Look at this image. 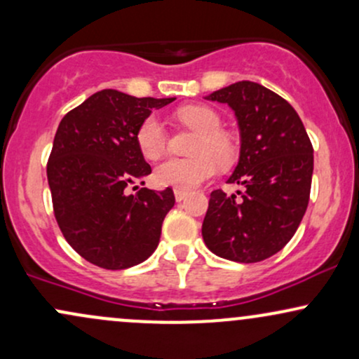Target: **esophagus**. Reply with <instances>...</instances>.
<instances>
[{
    "label": "esophagus",
    "mask_w": 359,
    "mask_h": 359,
    "mask_svg": "<svg viewBox=\"0 0 359 359\" xmlns=\"http://www.w3.org/2000/svg\"><path fill=\"white\" fill-rule=\"evenodd\" d=\"M174 196L177 201H182L187 196V191H184V189H174Z\"/></svg>",
    "instance_id": "esophagus-1"
}]
</instances>
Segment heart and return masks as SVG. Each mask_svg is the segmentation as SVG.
<instances>
[{
    "mask_svg": "<svg viewBox=\"0 0 359 359\" xmlns=\"http://www.w3.org/2000/svg\"><path fill=\"white\" fill-rule=\"evenodd\" d=\"M177 119L185 126L199 131L192 147L191 158H172L158 163L154 180L162 187L192 189L205 182L217 172V167H228L236 160L238 147L231 135L221 130V116L208 106L191 104L177 111ZM137 145L147 158L155 160L165 151L167 131L158 118L150 114L140 123Z\"/></svg>",
    "mask_w": 359,
    "mask_h": 359,
    "instance_id": "1",
    "label": "heart"
}]
</instances>
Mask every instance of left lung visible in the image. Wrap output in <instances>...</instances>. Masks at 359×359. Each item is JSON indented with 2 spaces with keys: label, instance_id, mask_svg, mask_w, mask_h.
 <instances>
[{
  "label": "left lung",
  "instance_id": "1",
  "mask_svg": "<svg viewBox=\"0 0 359 359\" xmlns=\"http://www.w3.org/2000/svg\"><path fill=\"white\" fill-rule=\"evenodd\" d=\"M205 100L226 102L241 135L240 162L229 184L241 197L211 192L203 222L205 246L217 257L257 263L278 253L297 231L311 196L314 148L288 102L251 81L214 90Z\"/></svg>",
  "mask_w": 359,
  "mask_h": 359
}]
</instances>
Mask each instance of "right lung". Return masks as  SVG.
<instances>
[{"mask_svg":"<svg viewBox=\"0 0 359 359\" xmlns=\"http://www.w3.org/2000/svg\"><path fill=\"white\" fill-rule=\"evenodd\" d=\"M172 101L104 89L69 111L57 128L47 163L53 214L69 245L93 265L130 269L158 246L174 191L128 194V187L151 174L135 138L140 123Z\"/></svg>","mask_w":359,"mask_h":359,"instance_id":"obj_1","label":"right lung"}]
</instances>
